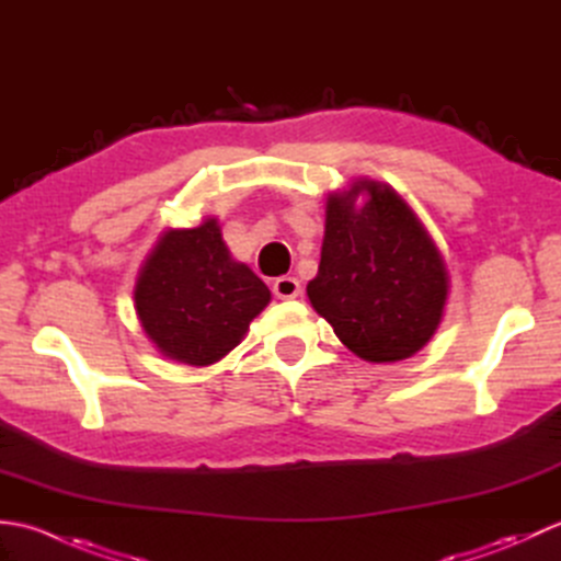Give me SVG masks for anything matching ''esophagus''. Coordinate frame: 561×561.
I'll list each match as a JSON object with an SVG mask.
<instances>
[{
  "label": "esophagus",
  "mask_w": 561,
  "mask_h": 561,
  "mask_svg": "<svg viewBox=\"0 0 561 561\" xmlns=\"http://www.w3.org/2000/svg\"><path fill=\"white\" fill-rule=\"evenodd\" d=\"M272 291L277 299H296V296L301 294V284L296 277H279V279H274Z\"/></svg>",
  "instance_id": "1"
}]
</instances>
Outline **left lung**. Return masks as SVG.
Listing matches in <instances>:
<instances>
[{
  "label": "left lung",
  "mask_w": 561,
  "mask_h": 561,
  "mask_svg": "<svg viewBox=\"0 0 561 561\" xmlns=\"http://www.w3.org/2000/svg\"><path fill=\"white\" fill-rule=\"evenodd\" d=\"M450 291L446 260L388 183L356 178L325 202L308 301L359 359H410L434 337Z\"/></svg>",
  "instance_id": "left-lung-1"
}]
</instances>
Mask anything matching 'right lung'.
Segmentation results:
<instances>
[{
  "label": "right lung",
  "instance_id": "1",
  "mask_svg": "<svg viewBox=\"0 0 561 561\" xmlns=\"http://www.w3.org/2000/svg\"><path fill=\"white\" fill-rule=\"evenodd\" d=\"M141 330L163 356L209 366L241 344L272 301L267 284L233 260L217 217L195 229H165L135 282Z\"/></svg>",
  "mask_w": 561,
  "mask_h": 561
}]
</instances>
